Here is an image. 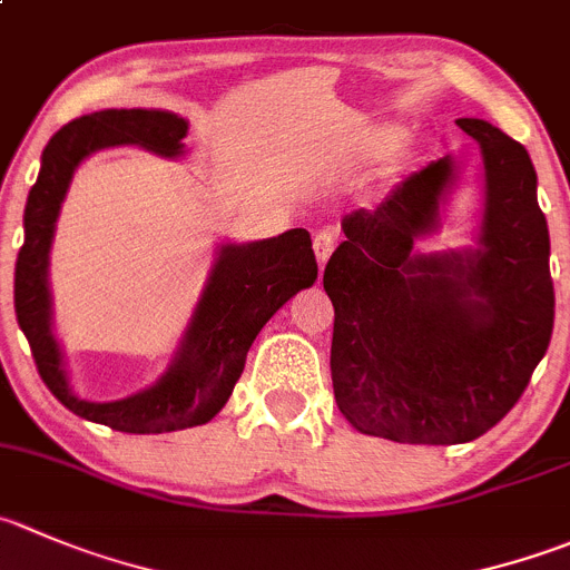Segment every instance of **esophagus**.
<instances>
[{
  "mask_svg": "<svg viewBox=\"0 0 570 570\" xmlns=\"http://www.w3.org/2000/svg\"><path fill=\"white\" fill-rule=\"evenodd\" d=\"M334 245H336V228L325 225L323 230H317V236H314V253H317L320 267H323V264L328 262V256H331V250H334Z\"/></svg>",
  "mask_w": 570,
  "mask_h": 570,
  "instance_id": "obj_1",
  "label": "esophagus"
}]
</instances>
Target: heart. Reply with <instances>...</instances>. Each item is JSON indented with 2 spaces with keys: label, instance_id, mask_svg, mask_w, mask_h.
Listing matches in <instances>:
<instances>
[{
  "label": "heart",
  "instance_id": "obj_1",
  "mask_svg": "<svg viewBox=\"0 0 570 570\" xmlns=\"http://www.w3.org/2000/svg\"><path fill=\"white\" fill-rule=\"evenodd\" d=\"M392 141H395V130H392V127H370V130L358 132L353 150L364 158H373L381 156L384 150H390Z\"/></svg>",
  "mask_w": 570,
  "mask_h": 570
}]
</instances>
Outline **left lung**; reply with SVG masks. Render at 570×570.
Wrapping results in <instances>:
<instances>
[{
    "mask_svg": "<svg viewBox=\"0 0 570 570\" xmlns=\"http://www.w3.org/2000/svg\"><path fill=\"white\" fill-rule=\"evenodd\" d=\"M484 156L479 250L414 253L454 178L432 161L375 212L342 219L323 286L334 303L331 381L347 423L412 445L471 443L518 403L554 328L549 225L515 138L456 119Z\"/></svg>",
    "mask_w": 570,
    "mask_h": 570,
    "instance_id": "obj_1",
    "label": "left lung"
}]
</instances>
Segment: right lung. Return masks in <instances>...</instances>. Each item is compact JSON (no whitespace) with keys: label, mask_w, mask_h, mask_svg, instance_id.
Instances as JSON below:
<instances>
[{"label":"right lung","mask_w":570,"mask_h":570,"mask_svg":"<svg viewBox=\"0 0 570 570\" xmlns=\"http://www.w3.org/2000/svg\"><path fill=\"white\" fill-rule=\"evenodd\" d=\"M186 125L169 110H97L60 127L43 147L41 173L24 208V245L16 258V320L30 342L38 375L69 412L127 434H161L203 425L228 403L247 351L267 320L317 281L312 236L292 228L253 245H225L167 373L138 395L114 403L77 397L66 384L60 351L49 331L47 256L55 219L77 164L94 150L138 145L175 158Z\"/></svg>","instance_id":"right-lung-1"}]
</instances>
